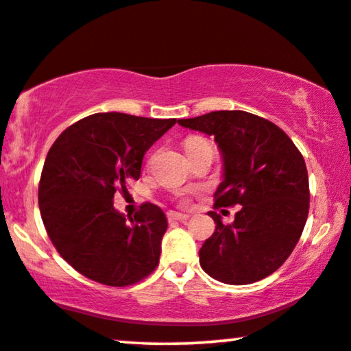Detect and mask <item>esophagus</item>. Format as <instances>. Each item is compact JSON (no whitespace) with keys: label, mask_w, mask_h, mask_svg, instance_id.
Returning <instances> with one entry per match:
<instances>
[{"label":"esophagus","mask_w":351,"mask_h":351,"mask_svg":"<svg viewBox=\"0 0 351 351\" xmlns=\"http://www.w3.org/2000/svg\"><path fill=\"white\" fill-rule=\"evenodd\" d=\"M167 219L170 223H173V221H186V219H189V215H183V213H178V212H167Z\"/></svg>","instance_id":"34e87169"}]
</instances>
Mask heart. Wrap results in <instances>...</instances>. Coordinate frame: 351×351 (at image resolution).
I'll return each mask as SVG.
<instances>
[{
    "instance_id": "1",
    "label": "heart",
    "mask_w": 351,
    "mask_h": 351,
    "mask_svg": "<svg viewBox=\"0 0 351 351\" xmlns=\"http://www.w3.org/2000/svg\"><path fill=\"white\" fill-rule=\"evenodd\" d=\"M207 144H212L208 141V139H205L202 136H189L188 139L184 141V149H186V154L188 152H193L195 149L202 147V146H207ZM183 204H188V199H183L181 200Z\"/></svg>"
}]
</instances>
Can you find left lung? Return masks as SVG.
<instances>
[{
  "label": "left lung",
  "mask_w": 351,
  "mask_h": 351,
  "mask_svg": "<svg viewBox=\"0 0 351 351\" xmlns=\"http://www.w3.org/2000/svg\"><path fill=\"white\" fill-rule=\"evenodd\" d=\"M181 127L215 138L223 154V181L215 208L241 205L199 252L200 266L219 282L244 286L274 273L300 239L310 208L303 156L273 121L244 110H217L178 120Z\"/></svg>",
  "instance_id": "obj_1"
}]
</instances>
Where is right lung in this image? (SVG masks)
I'll list each match as a JSON object with an SVG mask.
<instances>
[{"mask_svg":"<svg viewBox=\"0 0 351 351\" xmlns=\"http://www.w3.org/2000/svg\"><path fill=\"white\" fill-rule=\"evenodd\" d=\"M175 123L93 114L51 146L38 184L41 219L59 255L91 281L127 287L157 268L165 215L144 202L127 219L114 208V194L127 193V181L141 175L144 154Z\"/></svg>","mask_w":351,"mask_h":351,"instance_id":"right-lung-1","label":"right lung"}]
</instances>
